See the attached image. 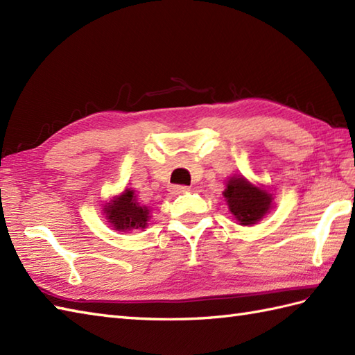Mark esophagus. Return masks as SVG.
Returning <instances> with one entry per match:
<instances>
[{
  "mask_svg": "<svg viewBox=\"0 0 355 355\" xmlns=\"http://www.w3.org/2000/svg\"><path fill=\"white\" fill-rule=\"evenodd\" d=\"M187 191H189V187H187V186H171V192L175 193V195L186 193Z\"/></svg>",
  "mask_w": 355,
  "mask_h": 355,
  "instance_id": "34e87169",
  "label": "esophagus"
}]
</instances>
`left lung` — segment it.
<instances>
[{
  "instance_id": "obj_1",
  "label": "left lung",
  "mask_w": 355,
  "mask_h": 355,
  "mask_svg": "<svg viewBox=\"0 0 355 355\" xmlns=\"http://www.w3.org/2000/svg\"><path fill=\"white\" fill-rule=\"evenodd\" d=\"M230 214L241 225L259 223L273 209V193L262 184L252 183L244 175H232L223 192Z\"/></svg>"
}]
</instances>
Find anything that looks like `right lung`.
<instances>
[{"label": "right lung", "mask_w": 355, "mask_h": 355, "mask_svg": "<svg viewBox=\"0 0 355 355\" xmlns=\"http://www.w3.org/2000/svg\"><path fill=\"white\" fill-rule=\"evenodd\" d=\"M103 215L116 232L128 233L135 229H146L150 220V207L140 205L132 187H125L123 192L105 202Z\"/></svg>", "instance_id": "1"}]
</instances>
